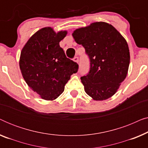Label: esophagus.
Instances as JSON below:
<instances>
[{"mask_svg": "<svg viewBox=\"0 0 148 148\" xmlns=\"http://www.w3.org/2000/svg\"><path fill=\"white\" fill-rule=\"evenodd\" d=\"M73 61H75V62H77L78 63V62H79V58L77 57V56H75V57H74L73 58Z\"/></svg>", "mask_w": 148, "mask_h": 148, "instance_id": "esophagus-1", "label": "esophagus"}]
</instances>
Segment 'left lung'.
<instances>
[{
    "label": "left lung",
    "mask_w": 148,
    "mask_h": 148,
    "mask_svg": "<svg viewBox=\"0 0 148 148\" xmlns=\"http://www.w3.org/2000/svg\"><path fill=\"white\" fill-rule=\"evenodd\" d=\"M72 35L84 46L90 59V71L81 77L87 94L95 100L110 98L128 72L130 54L126 40L105 22L77 29Z\"/></svg>",
    "instance_id": "obj_1"
}]
</instances>
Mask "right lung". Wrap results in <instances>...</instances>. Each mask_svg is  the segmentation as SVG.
<instances>
[{"label": "right lung", "instance_id": "1", "mask_svg": "<svg viewBox=\"0 0 148 148\" xmlns=\"http://www.w3.org/2000/svg\"><path fill=\"white\" fill-rule=\"evenodd\" d=\"M66 32L57 34L44 27L34 34L21 52L19 66L25 82L42 98L53 100L63 92L64 86L79 65L66 57L59 42Z\"/></svg>", "mask_w": 148, "mask_h": 148}]
</instances>
